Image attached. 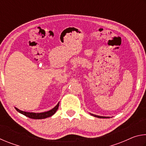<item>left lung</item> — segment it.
Masks as SVG:
<instances>
[{
    "instance_id": "left-lung-1",
    "label": "left lung",
    "mask_w": 146,
    "mask_h": 146,
    "mask_svg": "<svg viewBox=\"0 0 146 146\" xmlns=\"http://www.w3.org/2000/svg\"><path fill=\"white\" fill-rule=\"evenodd\" d=\"M90 114L91 115L94 116V117H97V118H110L109 117H102V116H98V115H93V114H91V113H90Z\"/></svg>"
}]
</instances>
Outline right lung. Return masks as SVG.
<instances>
[{"label": "right lung", "instance_id": "right-lung-1", "mask_svg": "<svg viewBox=\"0 0 146 146\" xmlns=\"http://www.w3.org/2000/svg\"><path fill=\"white\" fill-rule=\"evenodd\" d=\"M58 106H59V102L57 104V105H56L55 108H53L52 109V110H49V111H46V112L37 113L23 111L20 110L17 108H15V110L19 113H21V114L25 115L26 117H28L30 118H33V119H44V118L51 117V116L55 114L56 111V110H58Z\"/></svg>", "mask_w": 146, "mask_h": 146}]
</instances>
